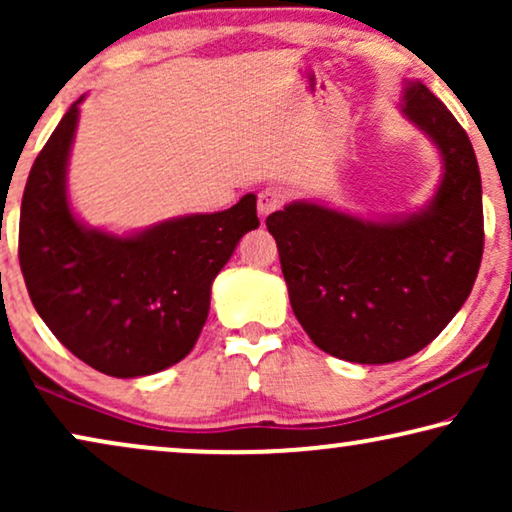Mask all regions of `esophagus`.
Segmentation results:
<instances>
[{
	"instance_id": "obj_1",
	"label": "esophagus",
	"mask_w": 512,
	"mask_h": 512,
	"mask_svg": "<svg viewBox=\"0 0 512 512\" xmlns=\"http://www.w3.org/2000/svg\"><path fill=\"white\" fill-rule=\"evenodd\" d=\"M284 200H286L284 188L279 186L263 188V191L258 193V214H261V219H265V216L272 212H277V209L284 205Z\"/></svg>"
}]
</instances>
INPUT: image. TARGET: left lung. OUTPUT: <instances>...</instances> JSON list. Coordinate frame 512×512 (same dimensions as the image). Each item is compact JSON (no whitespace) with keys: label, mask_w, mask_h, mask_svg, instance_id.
I'll return each mask as SVG.
<instances>
[{"label":"left lung","mask_w":512,"mask_h":512,"mask_svg":"<svg viewBox=\"0 0 512 512\" xmlns=\"http://www.w3.org/2000/svg\"><path fill=\"white\" fill-rule=\"evenodd\" d=\"M401 111L443 163L419 212L363 219L296 200L265 219L300 326L326 354L370 366L438 338L473 289L485 242L480 170L464 128L422 81H403Z\"/></svg>","instance_id":"1"}]
</instances>
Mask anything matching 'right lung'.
Segmentation results:
<instances>
[{
	"instance_id": "obj_1",
	"label": "right lung",
	"mask_w": 512,
	"mask_h": 512,
	"mask_svg": "<svg viewBox=\"0 0 512 512\" xmlns=\"http://www.w3.org/2000/svg\"><path fill=\"white\" fill-rule=\"evenodd\" d=\"M81 102L62 116L27 177L20 270L34 310L76 359L111 377L153 375L198 342L214 277L242 235L258 228L256 195L130 235L86 226L67 195Z\"/></svg>"
}]
</instances>
